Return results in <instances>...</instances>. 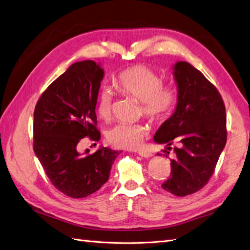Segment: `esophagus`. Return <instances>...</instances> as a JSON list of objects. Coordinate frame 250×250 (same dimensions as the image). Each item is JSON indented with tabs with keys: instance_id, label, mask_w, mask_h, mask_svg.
Here are the masks:
<instances>
[{
	"instance_id": "obj_1",
	"label": "esophagus",
	"mask_w": 250,
	"mask_h": 250,
	"mask_svg": "<svg viewBox=\"0 0 250 250\" xmlns=\"http://www.w3.org/2000/svg\"><path fill=\"white\" fill-rule=\"evenodd\" d=\"M138 155L141 156V157H144V158H150V157H153V154L148 153V151H145V150H139V151H138Z\"/></svg>"
}]
</instances>
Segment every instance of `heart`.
Segmentation results:
<instances>
[{
  "instance_id": "obj_1",
  "label": "heart",
  "mask_w": 250,
  "mask_h": 250,
  "mask_svg": "<svg viewBox=\"0 0 250 250\" xmlns=\"http://www.w3.org/2000/svg\"><path fill=\"white\" fill-rule=\"evenodd\" d=\"M113 86L121 94L135 97L141 102L143 113L153 121H162L172 112L175 94L172 89L161 87V78L145 65H135L122 71L114 78ZM113 95L103 89L97 97L96 111L102 119L108 120L112 112ZM148 130L142 124L119 123L106 132L107 141L114 147L132 149L141 145Z\"/></svg>"
}]
</instances>
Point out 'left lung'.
Listing matches in <instances>:
<instances>
[{
    "label": "left lung",
    "instance_id": "8db88e82",
    "mask_svg": "<svg viewBox=\"0 0 250 250\" xmlns=\"http://www.w3.org/2000/svg\"><path fill=\"white\" fill-rule=\"evenodd\" d=\"M172 69L177 104L156 131L154 141L167 144V150L177 145L175 159H171V177L162 188L186 196L202 188L214 172L227 141L226 109L217 89L191 63L178 62Z\"/></svg>",
    "mask_w": 250,
    "mask_h": 250
}]
</instances>
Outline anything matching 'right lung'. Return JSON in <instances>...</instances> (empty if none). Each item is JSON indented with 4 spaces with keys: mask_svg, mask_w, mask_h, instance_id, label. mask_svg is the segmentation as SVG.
Returning a JSON list of instances; mask_svg holds the SVG:
<instances>
[{
    "mask_svg": "<svg viewBox=\"0 0 250 250\" xmlns=\"http://www.w3.org/2000/svg\"><path fill=\"white\" fill-rule=\"evenodd\" d=\"M104 69L93 60L73 63L42 93L34 112V151L48 179L73 198L105 185L122 151L101 147L89 155L77 146L84 137L101 139L95 106Z\"/></svg>",
    "mask_w": 250,
    "mask_h": 250,
    "instance_id": "add662e5",
    "label": "right lung"
}]
</instances>
